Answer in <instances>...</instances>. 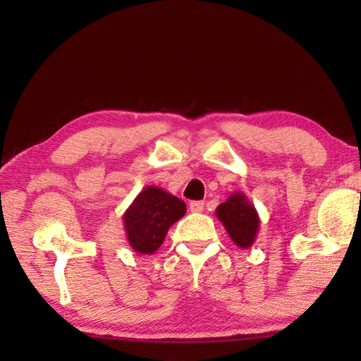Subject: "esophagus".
Returning a JSON list of instances; mask_svg holds the SVG:
<instances>
[{"label": "esophagus", "instance_id": "esophagus-1", "mask_svg": "<svg viewBox=\"0 0 361 361\" xmlns=\"http://www.w3.org/2000/svg\"><path fill=\"white\" fill-rule=\"evenodd\" d=\"M204 202L202 200H192L191 204H189V210H191L192 213H200L204 210Z\"/></svg>", "mask_w": 361, "mask_h": 361}]
</instances>
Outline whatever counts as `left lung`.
Listing matches in <instances>:
<instances>
[{
  "label": "left lung",
  "mask_w": 361,
  "mask_h": 361,
  "mask_svg": "<svg viewBox=\"0 0 361 361\" xmlns=\"http://www.w3.org/2000/svg\"><path fill=\"white\" fill-rule=\"evenodd\" d=\"M216 218L228 231L231 240L247 250L255 243L259 231V215L243 192H232L226 202L216 207Z\"/></svg>",
  "instance_id": "8db88e82"
}]
</instances>
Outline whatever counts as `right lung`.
I'll list each match as a JSON object with an SVG mask.
<instances>
[{"mask_svg": "<svg viewBox=\"0 0 361 361\" xmlns=\"http://www.w3.org/2000/svg\"><path fill=\"white\" fill-rule=\"evenodd\" d=\"M186 204L157 186H146L126 210L124 228L133 252L152 255L162 245L170 226L185 216Z\"/></svg>", "mask_w": 361, "mask_h": 361, "instance_id": "right-lung-1", "label": "right lung"}]
</instances>
